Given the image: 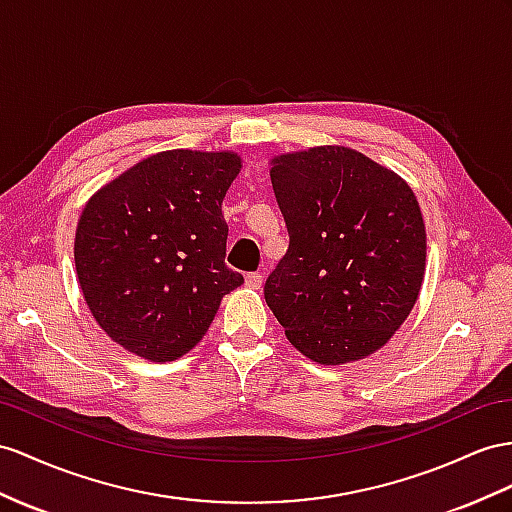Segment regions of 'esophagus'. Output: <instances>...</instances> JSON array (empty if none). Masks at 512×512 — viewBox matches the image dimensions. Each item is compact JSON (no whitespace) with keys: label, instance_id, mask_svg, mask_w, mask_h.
Here are the masks:
<instances>
[{"label":"esophagus","instance_id":"esophagus-1","mask_svg":"<svg viewBox=\"0 0 512 512\" xmlns=\"http://www.w3.org/2000/svg\"><path fill=\"white\" fill-rule=\"evenodd\" d=\"M244 283H246V287H251V290H261V285H264V277L257 272H251V274H246Z\"/></svg>","mask_w":512,"mask_h":512}]
</instances>
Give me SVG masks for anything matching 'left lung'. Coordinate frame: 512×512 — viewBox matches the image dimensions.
I'll return each instance as SVG.
<instances>
[{"label": "left lung", "instance_id": "1", "mask_svg": "<svg viewBox=\"0 0 512 512\" xmlns=\"http://www.w3.org/2000/svg\"><path fill=\"white\" fill-rule=\"evenodd\" d=\"M290 248L264 296L290 344L342 365L383 348L409 318L426 270V227L409 183L350 147L270 162Z\"/></svg>", "mask_w": 512, "mask_h": 512}]
</instances>
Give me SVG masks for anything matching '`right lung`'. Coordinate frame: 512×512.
Wrapping results in <instances>:
<instances>
[{"label":"right lung","instance_id":"right-lung-1","mask_svg":"<svg viewBox=\"0 0 512 512\" xmlns=\"http://www.w3.org/2000/svg\"><path fill=\"white\" fill-rule=\"evenodd\" d=\"M233 151L144 157L90 196L77 220L75 270L106 335L140 359L175 361L201 342L220 300L244 283L225 264L222 199Z\"/></svg>","mask_w":512,"mask_h":512}]
</instances>
